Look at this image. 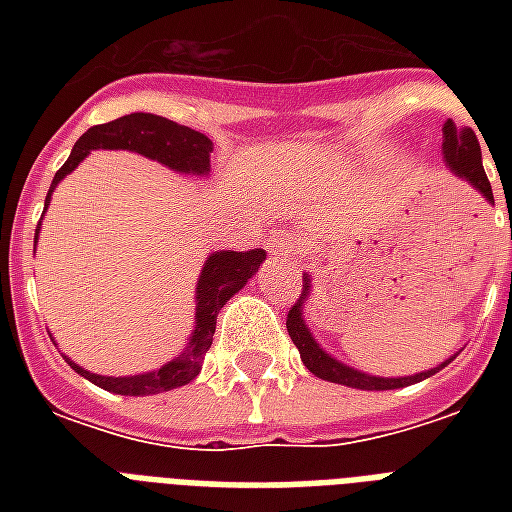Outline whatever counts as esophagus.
Masks as SVG:
<instances>
[{
  "label": "esophagus",
  "mask_w": 512,
  "mask_h": 512,
  "mask_svg": "<svg viewBox=\"0 0 512 512\" xmlns=\"http://www.w3.org/2000/svg\"><path fill=\"white\" fill-rule=\"evenodd\" d=\"M271 252L273 257H284V260H297V257L303 255V247H297L295 241H287V239H273L271 244Z\"/></svg>",
  "instance_id": "1"
}]
</instances>
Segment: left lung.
<instances>
[{"instance_id": "8db88e82", "label": "left lung", "mask_w": 512, "mask_h": 512, "mask_svg": "<svg viewBox=\"0 0 512 512\" xmlns=\"http://www.w3.org/2000/svg\"><path fill=\"white\" fill-rule=\"evenodd\" d=\"M444 159L446 164L452 167V172L462 180H468L473 188H476L481 196H484L489 204H494V193H492V183H489V177L484 172V164H481V146H478L476 132L470 130V127H457L454 122L444 124ZM311 295V276L303 273V295L292 305V311L287 316V332L292 337V342L300 350V358H303V364L311 369L316 377L327 382H337V385H348V388H358V390H396V388H406V385H414V382L428 380L430 374H436L438 369H444L452 358H446L444 364H438L436 369H428V372L412 374V377H374V374H364L353 369V366L342 364L337 361L335 356H329L327 350L321 348L319 342L313 340L311 329L305 324L303 319V303Z\"/></svg>"}]
</instances>
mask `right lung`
<instances>
[{"mask_svg":"<svg viewBox=\"0 0 512 512\" xmlns=\"http://www.w3.org/2000/svg\"><path fill=\"white\" fill-rule=\"evenodd\" d=\"M95 148H124L135 151L148 159L167 164L170 170L185 172V175H207L209 172V154H212V140L201 132L183 127V124L170 122L164 116L156 114H127L122 119H114L108 124H98L84 132L76 140L74 151L66 159V164L55 172L50 185V193L44 199V209L50 204V196L55 185L63 180L71 170L84 162V156H90ZM39 236V225H36ZM265 260L263 249H249V252H215L207 257V263L201 268L199 284H196V327L191 332V340L177 358L167 361L162 369L146 374H132V377H103L92 374L66 358L76 374H82L84 380L95 382L98 388L119 393V396H156L164 390L180 388L201 372L204 353L212 345L215 337L217 313L252 276L257 273L260 263Z\"/></svg>","mask_w":512,"mask_h":512,"instance_id":"add662e5","label":"right lung"}]
</instances>
